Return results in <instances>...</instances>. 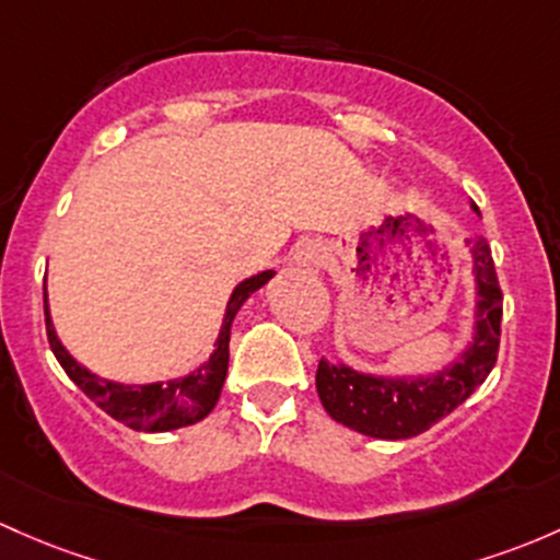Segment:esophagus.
<instances>
[{"label":"esophagus","instance_id":"obj_1","mask_svg":"<svg viewBox=\"0 0 560 560\" xmlns=\"http://www.w3.org/2000/svg\"><path fill=\"white\" fill-rule=\"evenodd\" d=\"M295 260L300 262V265H319L322 262V249L316 244H303L298 249V255H295Z\"/></svg>","mask_w":560,"mask_h":560}]
</instances>
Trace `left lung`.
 Returning a JSON list of instances; mask_svg holds the SVG:
<instances>
[{
  "mask_svg": "<svg viewBox=\"0 0 560 560\" xmlns=\"http://www.w3.org/2000/svg\"><path fill=\"white\" fill-rule=\"evenodd\" d=\"M469 244L478 281V325L472 346L451 368L429 378L364 375L346 364H329L322 359L316 370V392L335 421L368 438H416L453 413L488 378L497 364L502 335V287L488 241L469 238Z\"/></svg>",
  "mask_w": 560,
  "mask_h": 560,
  "instance_id": "8db88e82",
  "label": "left lung"
}]
</instances>
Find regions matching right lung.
<instances>
[{
	"label": "right lung",
	"instance_id": "1",
	"mask_svg": "<svg viewBox=\"0 0 560 560\" xmlns=\"http://www.w3.org/2000/svg\"><path fill=\"white\" fill-rule=\"evenodd\" d=\"M273 276V270H262V273L252 276V279L241 281L233 290L231 300H228L225 322H222L220 338H217L214 354L209 362L201 364L196 373L185 375V378L168 381V384H144V386H126L115 384V381L98 378L96 373L85 370L82 364L69 354L58 340L56 329H52L50 311H47V290L43 287L45 295V329L50 349L56 354L61 368L67 370L69 378L78 384L104 413L112 419L126 423V427L137 429V432H172V429L190 427V423L206 419L211 408L220 399L222 384L228 375V357H231V325L238 314L241 305L255 290H260L265 281Z\"/></svg>",
	"mask_w": 560,
	"mask_h": 560
}]
</instances>
